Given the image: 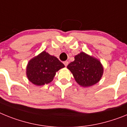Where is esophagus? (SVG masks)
I'll return each mask as SVG.
<instances>
[{"label": "esophagus", "mask_w": 127, "mask_h": 127, "mask_svg": "<svg viewBox=\"0 0 127 127\" xmlns=\"http://www.w3.org/2000/svg\"><path fill=\"white\" fill-rule=\"evenodd\" d=\"M63 63H64V64L65 65V66H67V65L68 64V61H64V62Z\"/></svg>", "instance_id": "esophagus-1"}]
</instances>
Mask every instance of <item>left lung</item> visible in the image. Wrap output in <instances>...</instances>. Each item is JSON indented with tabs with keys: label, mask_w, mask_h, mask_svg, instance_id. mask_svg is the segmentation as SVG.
I'll return each instance as SVG.
<instances>
[{
	"label": "left lung",
	"mask_w": 127,
	"mask_h": 127,
	"mask_svg": "<svg viewBox=\"0 0 127 127\" xmlns=\"http://www.w3.org/2000/svg\"><path fill=\"white\" fill-rule=\"evenodd\" d=\"M67 68L76 82L82 87H90L98 82L103 73L100 61L83 52L75 56L74 61L70 63Z\"/></svg>",
	"instance_id": "8db88e82"
}]
</instances>
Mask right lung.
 Wrapping results in <instances>:
<instances>
[{
    "instance_id": "1",
    "label": "right lung",
    "mask_w": 127,
    "mask_h": 127,
    "mask_svg": "<svg viewBox=\"0 0 127 127\" xmlns=\"http://www.w3.org/2000/svg\"><path fill=\"white\" fill-rule=\"evenodd\" d=\"M64 67L57 57L43 51L29 61L26 75L32 84L43 86L51 82L56 72Z\"/></svg>"
}]
</instances>
